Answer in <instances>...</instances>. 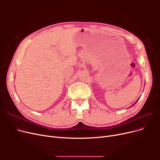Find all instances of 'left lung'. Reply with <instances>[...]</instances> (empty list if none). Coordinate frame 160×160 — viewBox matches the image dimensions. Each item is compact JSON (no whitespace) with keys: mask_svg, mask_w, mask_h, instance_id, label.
I'll list each match as a JSON object with an SVG mask.
<instances>
[{"mask_svg":"<svg viewBox=\"0 0 160 160\" xmlns=\"http://www.w3.org/2000/svg\"><path fill=\"white\" fill-rule=\"evenodd\" d=\"M137 101H136V102H135V103H134V104H133V105H135V103H137ZM133 105H132V106H131V107H132V106H133ZM131 107H129V108H131Z\"/></svg>","mask_w":160,"mask_h":160,"instance_id":"obj_1","label":"left lung"}]
</instances>
